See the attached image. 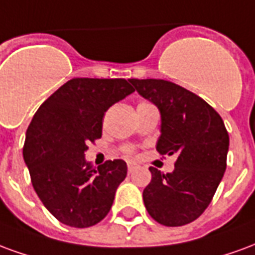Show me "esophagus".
Masks as SVG:
<instances>
[{
	"mask_svg": "<svg viewBox=\"0 0 255 255\" xmlns=\"http://www.w3.org/2000/svg\"><path fill=\"white\" fill-rule=\"evenodd\" d=\"M127 168H128V172H129V173H132V172L135 171V169H138L139 165H138V164H136V162H128Z\"/></svg>",
	"mask_w": 255,
	"mask_h": 255,
	"instance_id": "34e87169",
	"label": "esophagus"
}]
</instances>
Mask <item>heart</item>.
<instances>
[{
  "label": "heart",
  "mask_w": 255,
  "mask_h": 255,
  "mask_svg": "<svg viewBox=\"0 0 255 255\" xmlns=\"http://www.w3.org/2000/svg\"><path fill=\"white\" fill-rule=\"evenodd\" d=\"M146 104H147V102H140L139 105H146ZM123 153L127 155H133L135 154V147H133L132 144H126V146L123 147Z\"/></svg>",
  "instance_id": "heart-1"
}]
</instances>
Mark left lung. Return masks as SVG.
<instances>
[{"mask_svg":"<svg viewBox=\"0 0 255 255\" xmlns=\"http://www.w3.org/2000/svg\"><path fill=\"white\" fill-rule=\"evenodd\" d=\"M133 89L161 112L160 154H176L175 169L150 166L151 182L143 202L151 219L166 227L197 220L212 202L224 176L230 136L224 122L206 101L164 79H129Z\"/></svg>","mask_w":255,"mask_h":255,"instance_id":"left-lung-1","label":"left lung"}]
</instances>
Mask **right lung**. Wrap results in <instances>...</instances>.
Masks as SVG:
<instances>
[{"label":"right lung","instance_id":"obj_1","mask_svg":"<svg viewBox=\"0 0 255 255\" xmlns=\"http://www.w3.org/2000/svg\"><path fill=\"white\" fill-rule=\"evenodd\" d=\"M133 91L126 79L73 78L32 117L23 157L32 187L60 223L87 228L109 213L127 164L109 160L93 168L84 153L102 136L105 112Z\"/></svg>","mask_w":255,"mask_h":255}]
</instances>
